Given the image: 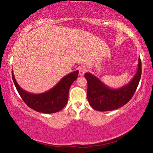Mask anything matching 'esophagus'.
Listing matches in <instances>:
<instances>
[{
    "label": "esophagus",
    "mask_w": 153,
    "mask_h": 153,
    "mask_svg": "<svg viewBox=\"0 0 153 153\" xmlns=\"http://www.w3.org/2000/svg\"><path fill=\"white\" fill-rule=\"evenodd\" d=\"M87 71L86 68L85 67H80L79 68V76H83V75H84V74L86 73V71Z\"/></svg>",
    "instance_id": "1"
}]
</instances>
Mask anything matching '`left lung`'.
I'll return each instance as SVG.
<instances>
[{"label": "left lung", "instance_id": "obj_1", "mask_svg": "<svg viewBox=\"0 0 153 153\" xmlns=\"http://www.w3.org/2000/svg\"><path fill=\"white\" fill-rule=\"evenodd\" d=\"M142 74L140 58L138 70L128 84L119 88H111L92 74H85L88 83L87 98L89 104L98 111H113L127 104L135 93Z\"/></svg>", "mask_w": 153, "mask_h": 153}]
</instances>
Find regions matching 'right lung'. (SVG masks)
Listing matches in <instances>:
<instances>
[{
  "instance_id": "obj_1",
  "label": "right lung",
  "mask_w": 153,
  "mask_h": 153,
  "mask_svg": "<svg viewBox=\"0 0 153 153\" xmlns=\"http://www.w3.org/2000/svg\"><path fill=\"white\" fill-rule=\"evenodd\" d=\"M78 70L64 76L53 88L40 94H32L22 89L18 84L12 71V78L18 93L28 107L42 113H54L65 107L68 101L69 88L77 78Z\"/></svg>"
}]
</instances>
